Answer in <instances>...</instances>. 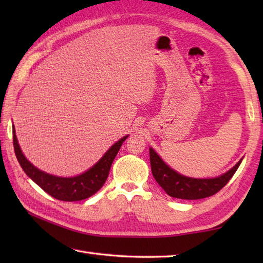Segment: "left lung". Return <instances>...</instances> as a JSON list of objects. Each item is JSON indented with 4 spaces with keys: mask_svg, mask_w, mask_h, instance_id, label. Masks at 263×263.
Segmentation results:
<instances>
[{
    "mask_svg": "<svg viewBox=\"0 0 263 263\" xmlns=\"http://www.w3.org/2000/svg\"><path fill=\"white\" fill-rule=\"evenodd\" d=\"M152 172L159 185L172 198L183 200H198L211 197L224 187L235 174L242 159L221 176L216 178H191L178 174L167 166L153 148L149 149Z\"/></svg>",
    "mask_w": 263,
    "mask_h": 263,
    "instance_id": "obj_1",
    "label": "left lung"
}]
</instances>
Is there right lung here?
Masks as SVG:
<instances>
[{"instance_id": "obj_1", "label": "right lung", "mask_w": 263, "mask_h": 263, "mask_svg": "<svg viewBox=\"0 0 263 263\" xmlns=\"http://www.w3.org/2000/svg\"><path fill=\"white\" fill-rule=\"evenodd\" d=\"M126 138L127 136L122 138L120 141L113 144L108 149V152L100 158L98 163L93 165L86 173H83V174L74 177H59L39 171L26 159L19 147L18 140H16L15 137V131L13 128L14 153L22 170L44 191L47 192L49 195H52L53 198L62 201L85 200L96 193L104 185L106 180H107L110 166L113 164L123 141Z\"/></svg>"}]
</instances>
